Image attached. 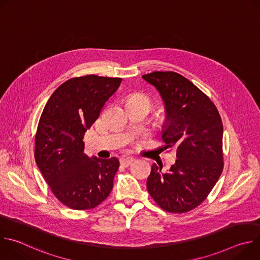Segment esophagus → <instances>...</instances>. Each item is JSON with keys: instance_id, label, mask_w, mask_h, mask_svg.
Masks as SVG:
<instances>
[{"instance_id": "esophagus-1", "label": "esophagus", "mask_w": 260, "mask_h": 260, "mask_svg": "<svg viewBox=\"0 0 260 260\" xmlns=\"http://www.w3.org/2000/svg\"><path fill=\"white\" fill-rule=\"evenodd\" d=\"M135 161V158L131 157V156H122L120 158V164L123 166V167H128L129 165H132L133 162Z\"/></svg>"}]
</instances>
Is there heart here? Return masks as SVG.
I'll use <instances>...</instances> for the list:
<instances>
[{
	"label": "heart",
	"instance_id": "obj_1",
	"mask_svg": "<svg viewBox=\"0 0 260 260\" xmlns=\"http://www.w3.org/2000/svg\"><path fill=\"white\" fill-rule=\"evenodd\" d=\"M127 103H128V106L129 105H143V106H146L147 108H149V109H151V107L153 105L151 99L149 96H147L146 94H143V93L131 94L127 98Z\"/></svg>",
	"mask_w": 260,
	"mask_h": 260
}]
</instances>
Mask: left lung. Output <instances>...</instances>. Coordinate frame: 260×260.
<instances>
[{
    "label": "left lung",
    "mask_w": 260,
    "mask_h": 260,
    "mask_svg": "<svg viewBox=\"0 0 260 260\" xmlns=\"http://www.w3.org/2000/svg\"><path fill=\"white\" fill-rule=\"evenodd\" d=\"M142 78L159 92L166 110L162 140L175 147L176 162L167 173L153 164L147 179L152 199L165 211L188 212L201 205L223 170V125L213 102L175 72H153Z\"/></svg>",
    "instance_id": "8db88e82"
}]
</instances>
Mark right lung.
Wrapping results in <instances>:
<instances>
[{"mask_svg":"<svg viewBox=\"0 0 260 260\" xmlns=\"http://www.w3.org/2000/svg\"><path fill=\"white\" fill-rule=\"evenodd\" d=\"M121 80L72 78L55 89L43 109L35 138L36 164L55 198L71 209H93L113 188L118 159L88 157L83 137Z\"/></svg>","mask_w":260,"mask_h":260,"instance_id":"add662e5","label":"right lung"}]
</instances>
